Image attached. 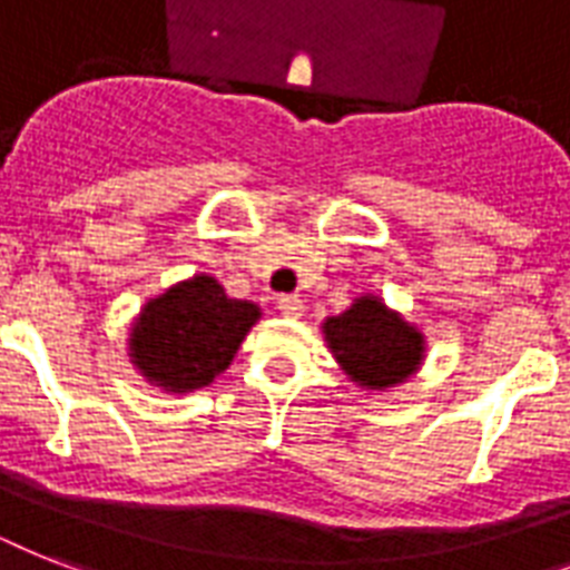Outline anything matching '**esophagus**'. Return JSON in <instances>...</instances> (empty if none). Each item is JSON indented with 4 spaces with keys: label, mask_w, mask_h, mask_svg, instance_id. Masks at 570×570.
<instances>
[{
    "label": "esophagus",
    "mask_w": 570,
    "mask_h": 570,
    "mask_svg": "<svg viewBox=\"0 0 570 570\" xmlns=\"http://www.w3.org/2000/svg\"><path fill=\"white\" fill-rule=\"evenodd\" d=\"M277 311L284 313V316H289V320H298L304 313L302 295H281V298H277Z\"/></svg>",
    "instance_id": "obj_1"
}]
</instances>
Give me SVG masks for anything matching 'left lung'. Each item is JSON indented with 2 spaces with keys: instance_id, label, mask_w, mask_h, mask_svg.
Segmentation results:
<instances>
[{
  "instance_id": "obj_1",
  "label": "left lung",
  "mask_w": 570,
  "mask_h": 570,
  "mask_svg": "<svg viewBox=\"0 0 570 570\" xmlns=\"http://www.w3.org/2000/svg\"><path fill=\"white\" fill-rule=\"evenodd\" d=\"M325 340L352 379L379 390L407 379L423 355V337L370 295L331 316Z\"/></svg>"
}]
</instances>
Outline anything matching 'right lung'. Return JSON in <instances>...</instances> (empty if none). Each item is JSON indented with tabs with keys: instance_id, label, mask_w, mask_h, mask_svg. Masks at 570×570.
Wrapping results in <instances>:
<instances>
[{
	"instance_id": "add662e5",
	"label": "right lung",
	"mask_w": 570,
	"mask_h": 570,
	"mask_svg": "<svg viewBox=\"0 0 570 570\" xmlns=\"http://www.w3.org/2000/svg\"><path fill=\"white\" fill-rule=\"evenodd\" d=\"M257 320V304L227 298L215 277L197 275L147 304L132 331V357L159 387H204L227 370Z\"/></svg>"
}]
</instances>
